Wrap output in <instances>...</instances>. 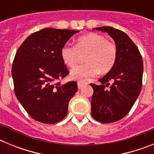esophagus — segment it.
Returning <instances> with one entry per match:
<instances>
[{
  "mask_svg": "<svg viewBox=\"0 0 154 154\" xmlns=\"http://www.w3.org/2000/svg\"><path fill=\"white\" fill-rule=\"evenodd\" d=\"M78 88L79 89H81V88H82L83 86H85V85H86L87 84H88V82L85 81H82V80H81V81H79L78 82Z\"/></svg>",
  "mask_w": 154,
  "mask_h": 154,
  "instance_id": "obj_1",
  "label": "esophagus"
}]
</instances>
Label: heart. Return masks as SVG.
Masks as SVG:
<instances>
[{
  "label": "heart",
  "mask_w": 154,
  "mask_h": 154,
  "mask_svg": "<svg viewBox=\"0 0 154 154\" xmlns=\"http://www.w3.org/2000/svg\"><path fill=\"white\" fill-rule=\"evenodd\" d=\"M84 55L85 63L72 69L70 77L75 80H82L94 77L99 73L109 72L117 59V47L114 42L107 41L104 36L90 33L79 37L75 45H65L62 47L60 55L69 67L76 65L80 55Z\"/></svg>",
  "instance_id": "1"
}]
</instances>
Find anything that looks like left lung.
I'll return each instance as SVG.
<instances>
[{"label": "left lung", "instance_id": "1", "mask_svg": "<svg viewBox=\"0 0 154 154\" xmlns=\"http://www.w3.org/2000/svg\"><path fill=\"white\" fill-rule=\"evenodd\" d=\"M93 29L107 32L115 42L118 53L113 68L99 80L101 85L90 84L94 91L91 114L100 123H114L127 115L140 95L143 72L142 56L123 31L112 27Z\"/></svg>", "mask_w": 154, "mask_h": 154}]
</instances>
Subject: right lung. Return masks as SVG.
Returning <instances> with one entry per match:
<instances>
[{"mask_svg":"<svg viewBox=\"0 0 154 154\" xmlns=\"http://www.w3.org/2000/svg\"><path fill=\"white\" fill-rule=\"evenodd\" d=\"M77 32L44 28L28 36L16 52L11 70L14 93L30 116L41 123L62 120L78 90L76 82L63 85L57 82L69 73L61 48Z\"/></svg>","mask_w":154,"mask_h":154,"instance_id":"obj_1","label":"right lung"}]
</instances>
